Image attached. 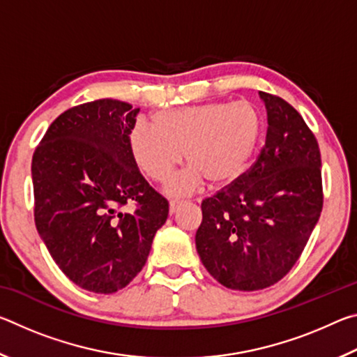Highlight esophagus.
<instances>
[{
	"instance_id": "34e87169",
	"label": "esophagus",
	"mask_w": 357,
	"mask_h": 357,
	"mask_svg": "<svg viewBox=\"0 0 357 357\" xmlns=\"http://www.w3.org/2000/svg\"><path fill=\"white\" fill-rule=\"evenodd\" d=\"M181 206V202H170V214H174Z\"/></svg>"
}]
</instances>
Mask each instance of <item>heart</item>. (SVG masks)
Returning a JSON list of instances; mask_svg holds the SVG:
<instances>
[{
    "instance_id": "b5f03b06",
    "label": "heart",
    "mask_w": 357,
    "mask_h": 357,
    "mask_svg": "<svg viewBox=\"0 0 357 357\" xmlns=\"http://www.w3.org/2000/svg\"><path fill=\"white\" fill-rule=\"evenodd\" d=\"M154 128L137 121L128 144L137 167L149 179L165 181L181 160L189 164L165 184L172 197L209 185H225L241 176L259 138V116L245 100L208 102L154 114Z\"/></svg>"
}]
</instances>
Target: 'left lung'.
I'll return each instance as SVG.
<instances>
[{
  "mask_svg": "<svg viewBox=\"0 0 357 357\" xmlns=\"http://www.w3.org/2000/svg\"><path fill=\"white\" fill-rule=\"evenodd\" d=\"M268 113L264 146L250 170L202 203L197 252L223 287L257 291L283 279L323 209L321 155L301 114L259 91Z\"/></svg>",
  "mask_w": 357,
  "mask_h": 357,
  "instance_id": "left-lung-1",
  "label": "left lung"
}]
</instances>
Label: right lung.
I'll use <instances>...</instances> for the list:
<instances>
[{"mask_svg": "<svg viewBox=\"0 0 357 357\" xmlns=\"http://www.w3.org/2000/svg\"><path fill=\"white\" fill-rule=\"evenodd\" d=\"M138 112L114 99L72 107L33 155L36 228L59 269L93 293L129 285L168 217V202L142 176L128 144ZM128 202L135 213H120Z\"/></svg>", "mask_w": 357, "mask_h": 357, "instance_id": "right-lung-1", "label": "right lung"}]
</instances>
